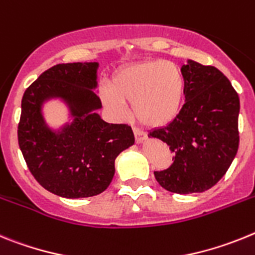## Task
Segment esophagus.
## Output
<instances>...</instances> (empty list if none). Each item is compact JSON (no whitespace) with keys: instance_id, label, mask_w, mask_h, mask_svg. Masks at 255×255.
Segmentation results:
<instances>
[{"instance_id":"esophagus-1","label":"esophagus","mask_w":255,"mask_h":255,"mask_svg":"<svg viewBox=\"0 0 255 255\" xmlns=\"http://www.w3.org/2000/svg\"><path fill=\"white\" fill-rule=\"evenodd\" d=\"M133 133H134V137H136L137 143H142V142H145V140H146V134L143 133L142 130L136 129V128H133Z\"/></svg>"}]
</instances>
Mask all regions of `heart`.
Here are the masks:
<instances>
[{"mask_svg": "<svg viewBox=\"0 0 255 255\" xmlns=\"http://www.w3.org/2000/svg\"><path fill=\"white\" fill-rule=\"evenodd\" d=\"M186 79L180 66L164 60H146L122 66L112 87L103 86L100 96L114 117L123 118L125 103L132 115L149 128L165 127L180 115L185 103Z\"/></svg>", "mask_w": 255, "mask_h": 255, "instance_id": "1", "label": "heart"}]
</instances>
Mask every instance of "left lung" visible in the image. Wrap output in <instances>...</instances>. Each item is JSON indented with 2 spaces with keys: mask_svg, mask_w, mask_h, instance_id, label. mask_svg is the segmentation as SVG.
<instances>
[{
  "mask_svg": "<svg viewBox=\"0 0 255 255\" xmlns=\"http://www.w3.org/2000/svg\"><path fill=\"white\" fill-rule=\"evenodd\" d=\"M180 115L149 137L159 138L174 152L173 164L154 172L159 185L174 194L203 192L225 176L239 149V95L214 66L187 60Z\"/></svg>",
  "mask_w": 255,
  "mask_h": 255,
  "instance_id": "obj_1",
  "label": "left lung"
}]
</instances>
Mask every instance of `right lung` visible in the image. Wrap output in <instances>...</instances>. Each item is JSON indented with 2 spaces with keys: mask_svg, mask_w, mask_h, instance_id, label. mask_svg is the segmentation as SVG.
<instances>
[{
  "mask_svg": "<svg viewBox=\"0 0 255 255\" xmlns=\"http://www.w3.org/2000/svg\"><path fill=\"white\" fill-rule=\"evenodd\" d=\"M99 63L57 64L24 92L17 140L30 173L42 187L68 199L90 198L109 187L115 159L134 143L127 125H110L97 88ZM59 100L68 110L60 128L47 123L44 104Z\"/></svg>",
  "mask_w": 255,
  "mask_h": 255,
  "instance_id": "1",
  "label": "right lung"
}]
</instances>
